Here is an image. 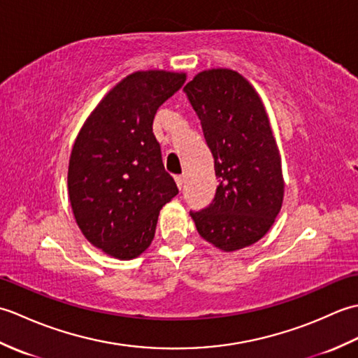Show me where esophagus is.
<instances>
[{
  "label": "esophagus",
  "instance_id": "obj_1",
  "mask_svg": "<svg viewBox=\"0 0 358 358\" xmlns=\"http://www.w3.org/2000/svg\"><path fill=\"white\" fill-rule=\"evenodd\" d=\"M175 181H177V186H178V189L181 191V187L185 186V175H177V177H175Z\"/></svg>",
  "mask_w": 358,
  "mask_h": 358
}]
</instances>
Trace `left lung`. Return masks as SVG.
<instances>
[{"label": "left lung", "mask_w": 358, "mask_h": 358, "mask_svg": "<svg viewBox=\"0 0 358 358\" xmlns=\"http://www.w3.org/2000/svg\"><path fill=\"white\" fill-rule=\"evenodd\" d=\"M183 92L200 120L218 178L209 206L191 210L196 231L226 252L252 245L273 224L285 191L260 96L229 69L200 72Z\"/></svg>", "instance_id": "obj_1"}]
</instances>
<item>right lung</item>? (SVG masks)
I'll use <instances>...</instances> for the list:
<instances>
[{
    "instance_id": "obj_1",
    "label": "right lung",
    "mask_w": 358,
    "mask_h": 358,
    "mask_svg": "<svg viewBox=\"0 0 358 358\" xmlns=\"http://www.w3.org/2000/svg\"><path fill=\"white\" fill-rule=\"evenodd\" d=\"M185 73L129 75L96 106L75 140L67 185L85 237L120 260L138 257L154 240L159 209L178 194L164 171L152 124Z\"/></svg>"
}]
</instances>
